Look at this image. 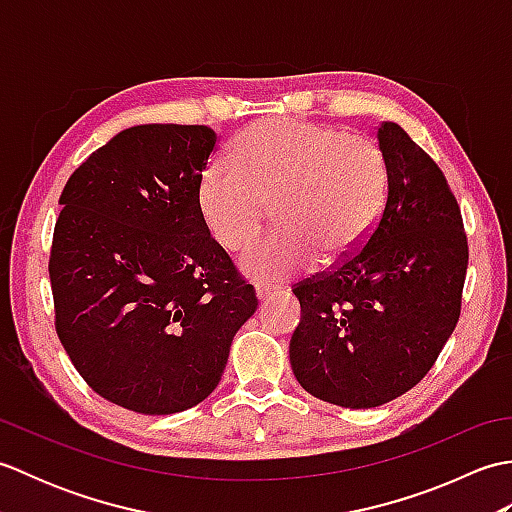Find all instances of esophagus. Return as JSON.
Here are the masks:
<instances>
[{
  "label": "esophagus",
  "mask_w": 512,
  "mask_h": 512,
  "mask_svg": "<svg viewBox=\"0 0 512 512\" xmlns=\"http://www.w3.org/2000/svg\"><path fill=\"white\" fill-rule=\"evenodd\" d=\"M255 295H257L259 301H270L273 297H277V292L270 290V288H264V286H257L255 288Z\"/></svg>",
  "instance_id": "1"
}]
</instances>
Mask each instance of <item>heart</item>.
I'll return each mask as SVG.
<instances>
[{
	"label": "heart",
	"mask_w": 512,
	"mask_h": 512,
	"mask_svg": "<svg viewBox=\"0 0 512 512\" xmlns=\"http://www.w3.org/2000/svg\"><path fill=\"white\" fill-rule=\"evenodd\" d=\"M233 162L215 160L198 187L200 215L217 244L239 250L273 204L279 231L248 246L239 270L257 284H284L354 255L385 209L387 160L372 138L299 118L244 129Z\"/></svg>",
	"instance_id": "heart-1"
}]
</instances>
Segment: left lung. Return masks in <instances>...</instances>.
Returning <instances> with one entry per match:
<instances>
[{
	"instance_id": "1",
	"label": "left lung",
	"mask_w": 512,
	"mask_h": 512,
	"mask_svg": "<svg viewBox=\"0 0 512 512\" xmlns=\"http://www.w3.org/2000/svg\"><path fill=\"white\" fill-rule=\"evenodd\" d=\"M389 189L365 246L299 284L290 365L314 398L385 405L418 385L460 319L469 246L440 167L396 123L378 127Z\"/></svg>"
}]
</instances>
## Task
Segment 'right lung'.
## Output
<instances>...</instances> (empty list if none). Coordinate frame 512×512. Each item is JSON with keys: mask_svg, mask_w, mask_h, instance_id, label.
<instances>
[{"mask_svg": "<svg viewBox=\"0 0 512 512\" xmlns=\"http://www.w3.org/2000/svg\"><path fill=\"white\" fill-rule=\"evenodd\" d=\"M215 140L204 125L123 129L59 198L48 266L57 334L85 383L129 411L202 402L257 310L200 215Z\"/></svg>", "mask_w": 512, "mask_h": 512, "instance_id": "1", "label": "right lung"}]
</instances>
